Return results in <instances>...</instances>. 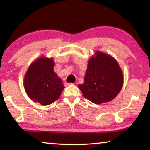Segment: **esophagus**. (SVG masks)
<instances>
[{"label": "esophagus", "mask_w": 150, "mask_h": 150, "mask_svg": "<svg viewBox=\"0 0 150 150\" xmlns=\"http://www.w3.org/2000/svg\"><path fill=\"white\" fill-rule=\"evenodd\" d=\"M71 85V83H67V82H65V83H64V85L65 86V87H67V86H69V85Z\"/></svg>", "instance_id": "1"}]
</instances>
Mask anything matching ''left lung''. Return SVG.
<instances>
[{
    "instance_id": "1",
    "label": "left lung",
    "mask_w": 150,
    "mask_h": 150,
    "mask_svg": "<svg viewBox=\"0 0 150 150\" xmlns=\"http://www.w3.org/2000/svg\"><path fill=\"white\" fill-rule=\"evenodd\" d=\"M123 81L117 61L97 51L88 60L84 83L78 87L86 98L98 105L113 100L121 91Z\"/></svg>"
}]
</instances>
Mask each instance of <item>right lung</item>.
I'll return each instance as SVG.
<instances>
[{"label":"right lung","mask_w":150,"mask_h":150,"mask_svg":"<svg viewBox=\"0 0 150 150\" xmlns=\"http://www.w3.org/2000/svg\"><path fill=\"white\" fill-rule=\"evenodd\" d=\"M52 58L42 57L33 62L25 75L24 85L28 96L42 105L57 100L64 88L62 81L54 72Z\"/></svg>","instance_id":"right-lung-1"}]
</instances>
